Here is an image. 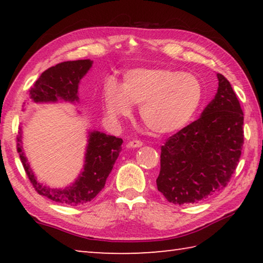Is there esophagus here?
Here are the masks:
<instances>
[{"instance_id": "obj_1", "label": "esophagus", "mask_w": 263, "mask_h": 263, "mask_svg": "<svg viewBox=\"0 0 263 263\" xmlns=\"http://www.w3.org/2000/svg\"><path fill=\"white\" fill-rule=\"evenodd\" d=\"M141 146H142V141L137 140V139H133L130 142H128V147H132V148L141 147Z\"/></svg>"}]
</instances>
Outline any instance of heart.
I'll return each mask as SVG.
<instances>
[{"label":"heart","mask_w":263,"mask_h":263,"mask_svg":"<svg viewBox=\"0 0 263 263\" xmlns=\"http://www.w3.org/2000/svg\"><path fill=\"white\" fill-rule=\"evenodd\" d=\"M103 105L111 119L127 117L132 104L140 105L141 121L148 130L166 135L181 130L201 105L203 86L194 74L166 67L133 68L103 88Z\"/></svg>","instance_id":"obj_1"}]
</instances>
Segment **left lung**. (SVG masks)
<instances>
[{"instance_id": "left-lung-1", "label": "left lung", "mask_w": 263, "mask_h": 263, "mask_svg": "<svg viewBox=\"0 0 263 263\" xmlns=\"http://www.w3.org/2000/svg\"><path fill=\"white\" fill-rule=\"evenodd\" d=\"M197 121L161 146L158 190L174 204L197 203L224 189L239 163L243 145V112L224 75Z\"/></svg>"}]
</instances>
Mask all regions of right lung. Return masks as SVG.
<instances>
[{
    "label": "right lung",
    "mask_w": 263,
    "mask_h": 263,
    "mask_svg": "<svg viewBox=\"0 0 263 263\" xmlns=\"http://www.w3.org/2000/svg\"><path fill=\"white\" fill-rule=\"evenodd\" d=\"M92 61H65L46 69L29 90V96L35 103L42 102H74L79 101L78 89L81 79L90 69ZM123 140L114 136H106L99 131L89 132L83 172L72 185L65 189H53L39 183L31 171L22 146V128L17 136V152L22 164L39 195L53 202L65 205H80L90 202L104 188L105 181L112 171L114 164L122 151Z\"/></svg>",
    "instance_id": "1"
}]
</instances>
